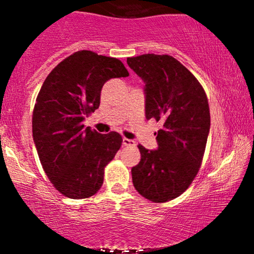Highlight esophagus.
Masks as SVG:
<instances>
[{
  "label": "esophagus",
  "mask_w": 254,
  "mask_h": 254,
  "mask_svg": "<svg viewBox=\"0 0 254 254\" xmlns=\"http://www.w3.org/2000/svg\"><path fill=\"white\" fill-rule=\"evenodd\" d=\"M123 144L124 145H127V147H129V145H131V147H135L136 145V142L133 141V139H129V138H123Z\"/></svg>",
  "instance_id": "1"
}]
</instances>
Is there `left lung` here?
<instances>
[{
  "label": "left lung",
  "instance_id": "8db88e82",
  "mask_svg": "<svg viewBox=\"0 0 254 254\" xmlns=\"http://www.w3.org/2000/svg\"><path fill=\"white\" fill-rule=\"evenodd\" d=\"M143 80L145 118L164 123L157 149L139 144L141 161L131 168L139 194L155 203L179 197L202 164L210 130V112L203 87L179 61L147 54L127 60Z\"/></svg>",
  "mask_w": 254,
  "mask_h": 254
}]
</instances>
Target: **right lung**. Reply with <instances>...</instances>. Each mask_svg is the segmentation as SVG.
I'll return each instance as SVG.
<instances>
[{"instance_id": "obj_1", "label": "right lung", "mask_w": 254, "mask_h": 254, "mask_svg": "<svg viewBox=\"0 0 254 254\" xmlns=\"http://www.w3.org/2000/svg\"><path fill=\"white\" fill-rule=\"evenodd\" d=\"M129 76L117 58L93 51L75 52L44 81L32 118L33 141L50 182L72 199L93 196L104 183V170L121 148L118 132L101 133L82 122L100 105L106 81Z\"/></svg>"}]
</instances>
